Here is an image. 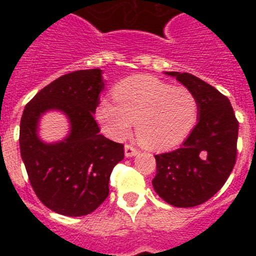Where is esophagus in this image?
Segmentation results:
<instances>
[{"label": "esophagus", "instance_id": "1", "mask_svg": "<svg viewBox=\"0 0 256 256\" xmlns=\"http://www.w3.org/2000/svg\"><path fill=\"white\" fill-rule=\"evenodd\" d=\"M138 154V150L132 146V144H126V148H124V155L126 158H132V156H136Z\"/></svg>", "mask_w": 256, "mask_h": 256}]
</instances>
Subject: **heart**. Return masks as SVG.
<instances>
[{"instance_id": "1", "label": "heart", "mask_w": 256, "mask_h": 256, "mask_svg": "<svg viewBox=\"0 0 256 256\" xmlns=\"http://www.w3.org/2000/svg\"><path fill=\"white\" fill-rule=\"evenodd\" d=\"M115 102L102 100L96 110L101 130L122 141L136 122L140 144L151 150H168L182 144L198 119V101L186 87H174L150 76L122 80L112 92Z\"/></svg>"}]
</instances>
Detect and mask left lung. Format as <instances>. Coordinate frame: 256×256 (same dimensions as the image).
Instances as JSON below:
<instances>
[{
  "instance_id": "obj_1",
  "label": "left lung",
  "mask_w": 256,
  "mask_h": 256,
  "mask_svg": "<svg viewBox=\"0 0 256 256\" xmlns=\"http://www.w3.org/2000/svg\"><path fill=\"white\" fill-rule=\"evenodd\" d=\"M165 74L195 94L198 119L180 148L155 155L152 186L169 205L198 206L223 187L236 164L238 122L230 100L212 86L190 73Z\"/></svg>"
}]
</instances>
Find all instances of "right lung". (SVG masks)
Returning <instances> with one entry per match:
<instances>
[{"label":"right lung","mask_w":256,"mask_h":256,"mask_svg":"<svg viewBox=\"0 0 256 256\" xmlns=\"http://www.w3.org/2000/svg\"><path fill=\"white\" fill-rule=\"evenodd\" d=\"M104 87L101 69L76 70L42 88L22 112L19 144L29 180L42 204L61 216H87L100 206L124 158L123 144L100 134L94 118ZM51 110L68 118L70 130L62 142L47 144L38 124Z\"/></svg>","instance_id":"right-lung-1"}]
</instances>
